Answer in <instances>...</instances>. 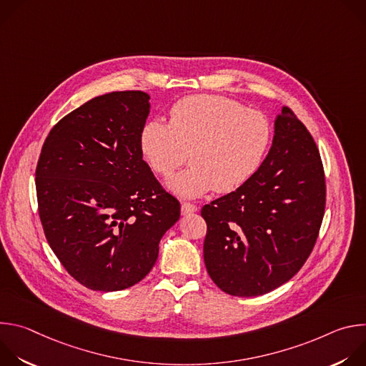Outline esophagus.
I'll use <instances>...</instances> for the list:
<instances>
[{
    "label": "esophagus",
    "mask_w": 366,
    "mask_h": 366,
    "mask_svg": "<svg viewBox=\"0 0 366 366\" xmlns=\"http://www.w3.org/2000/svg\"><path fill=\"white\" fill-rule=\"evenodd\" d=\"M195 212H197V205H194V204H191V202H182V205H181V213H182L184 216L192 214V213H195Z\"/></svg>",
    "instance_id": "1"
}]
</instances>
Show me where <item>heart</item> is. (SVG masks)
I'll list each match as a JSON object with an SVG mask.
<instances>
[{"label":"heart","mask_w":366,"mask_h":366,"mask_svg":"<svg viewBox=\"0 0 366 366\" xmlns=\"http://www.w3.org/2000/svg\"><path fill=\"white\" fill-rule=\"evenodd\" d=\"M272 140L268 117L222 95H191L174 104L169 124L147 122L140 150L161 177L172 175L188 158L191 167L168 182L181 197L208 191L232 192L262 165Z\"/></svg>","instance_id":"b5f03b06"}]
</instances>
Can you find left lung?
Masks as SVG:
<instances>
[{"instance_id": "obj_1", "label": "left lung", "mask_w": 366, "mask_h": 366, "mask_svg": "<svg viewBox=\"0 0 366 366\" xmlns=\"http://www.w3.org/2000/svg\"><path fill=\"white\" fill-rule=\"evenodd\" d=\"M325 205V171L316 142L284 107L257 172L201 208L208 275L236 297H256L281 287L315 247Z\"/></svg>"}]
</instances>
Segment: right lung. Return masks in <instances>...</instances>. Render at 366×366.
<instances>
[{
  "label": "right lung",
  "instance_id": "right-lung-1",
  "mask_svg": "<svg viewBox=\"0 0 366 366\" xmlns=\"http://www.w3.org/2000/svg\"><path fill=\"white\" fill-rule=\"evenodd\" d=\"M143 91L89 99L46 137L36 168L39 216L64 268L94 291H120L153 268L181 214L143 161Z\"/></svg>",
  "mask_w": 366,
  "mask_h": 366
}]
</instances>
